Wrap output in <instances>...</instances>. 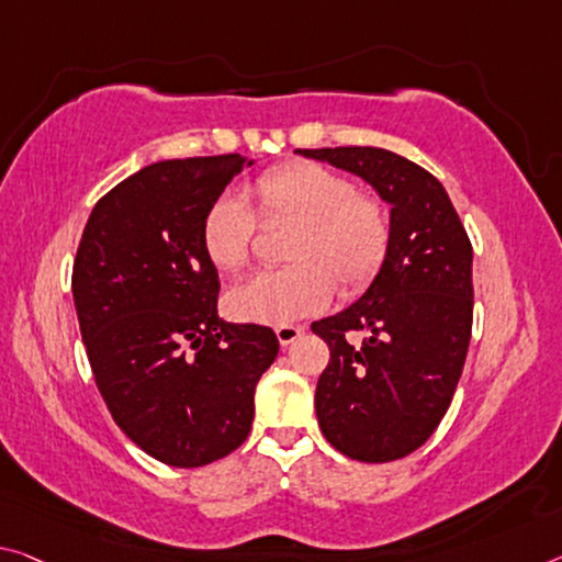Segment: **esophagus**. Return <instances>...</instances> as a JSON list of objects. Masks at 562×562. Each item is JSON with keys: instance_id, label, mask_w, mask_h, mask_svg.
<instances>
[{"instance_id": "obj_1", "label": "esophagus", "mask_w": 562, "mask_h": 562, "mask_svg": "<svg viewBox=\"0 0 562 562\" xmlns=\"http://www.w3.org/2000/svg\"><path fill=\"white\" fill-rule=\"evenodd\" d=\"M274 333H278V340H280V345L282 347H288V345H292L297 340V337L305 333V329L302 327H297V325H280L278 329H274Z\"/></svg>"}]
</instances>
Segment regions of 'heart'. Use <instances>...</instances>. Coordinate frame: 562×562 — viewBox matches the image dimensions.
<instances>
[{
  "instance_id": "1",
  "label": "heart",
  "mask_w": 562,
  "mask_h": 562,
  "mask_svg": "<svg viewBox=\"0 0 562 562\" xmlns=\"http://www.w3.org/2000/svg\"><path fill=\"white\" fill-rule=\"evenodd\" d=\"M255 210L220 194L204 212L202 252L220 272H243L252 257L257 221L295 225L282 249L290 267L257 274L229 292L227 310L257 325H288L323 310L333 290L355 295L375 280L390 249L385 204L352 180L310 159L267 169L249 187ZM336 284L333 285L331 282Z\"/></svg>"
}]
</instances>
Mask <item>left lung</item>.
Wrapping results in <instances>:
<instances>
[{
	"mask_svg": "<svg viewBox=\"0 0 562 562\" xmlns=\"http://www.w3.org/2000/svg\"><path fill=\"white\" fill-rule=\"evenodd\" d=\"M362 177L390 207V249L368 292L313 323L329 347L319 430L342 456L390 462L430 438L456 395L473 333V245L445 187L380 147L300 149Z\"/></svg>",
	"mask_w": 562,
	"mask_h": 562,
	"instance_id": "obj_1",
	"label": "left lung"
}]
</instances>
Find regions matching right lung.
<instances>
[{
	"label": "right lung",
	"mask_w": 562,
	"mask_h": 562,
	"mask_svg": "<svg viewBox=\"0 0 562 562\" xmlns=\"http://www.w3.org/2000/svg\"><path fill=\"white\" fill-rule=\"evenodd\" d=\"M247 165L217 155L139 169L94 204L77 247L72 295L97 387L120 430L172 468L247 440L280 350L270 327L220 319L200 243L204 212Z\"/></svg>",
	"instance_id": "right-lung-1"
}]
</instances>
